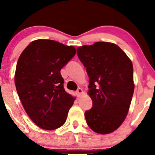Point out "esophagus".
I'll return each instance as SVG.
<instances>
[{
	"instance_id": "34e87169",
	"label": "esophagus",
	"mask_w": 155,
	"mask_h": 155,
	"mask_svg": "<svg viewBox=\"0 0 155 155\" xmlns=\"http://www.w3.org/2000/svg\"><path fill=\"white\" fill-rule=\"evenodd\" d=\"M82 93V90L81 88H78L77 91H76V94H78V96H80V94H81Z\"/></svg>"
}]
</instances>
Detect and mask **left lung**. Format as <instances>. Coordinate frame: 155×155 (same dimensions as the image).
<instances>
[{
	"mask_svg": "<svg viewBox=\"0 0 155 155\" xmlns=\"http://www.w3.org/2000/svg\"><path fill=\"white\" fill-rule=\"evenodd\" d=\"M89 77L92 109L85 111L88 126L100 134L116 130L124 121L134 92L133 67L116 44L98 41L77 48Z\"/></svg>",
	"mask_w": 155,
	"mask_h": 155,
	"instance_id": "left-lung-1",
	"label": "left lung"
}]
</instances>
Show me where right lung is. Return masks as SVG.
Returning <instances> with one entry per match:
<instances>
[{
  "label": "right lung",
  "instance_id": "obj_1",
  "mask_svg": "<svg viewBox=\"0 0 155 155\" xmlns=\"http://www.w3.org/2000/svg\"><path fill=\"white\" fill-rule=\"evenodd\" d=\"M76 54L73 46L54 40L31 42L17 63L15 82L27 115L40 128L63 126L75 98L65 92L61 70Z\"/></svg>",
  "mask_w": 155,
  "mask_h": 155
}]
</instances>
